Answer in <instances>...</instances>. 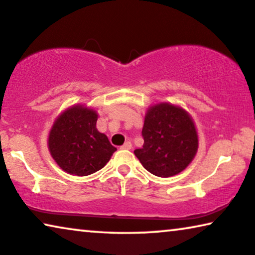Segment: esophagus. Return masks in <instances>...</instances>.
Listing matches in <instances>:
<instances>
[{
    "instance_id": "esophagus-1",
    "label": "esophagus",
    "mask_w": 255,
    "mask_h": 255,
    "mask_svg": "<svg viewBox=\"0 0 255 255\" xmlns=\"http://www.w3.org/2000/svg\"><path fill=\"white\" fill-rule=\"evenodd\" d=\"M121 149H123V150H130L131 149V143L129 141L125 142V144L121 145Z\"/></svg>"
}]
</instances>
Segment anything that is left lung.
<instances>
[{
	"mask_svg": "<svg viewBox=\"0 0 255 255\" xmlns=\"http://www.w3.org/2000/svg\"><path fill=\"white\" fill-rule=\"evenodd\" d=\"M144 143L134 153L143 167L160 178L179 174L194 159L199 136L194 120L181 106L159 103L146 110Z\"/></svg>",
	"mask_w": 255,
	"mask_h": 255,
	"instance_id": "left-lung-1",
	"label": "left lung"
}]
</instances>
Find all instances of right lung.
I'll return each mask as SVG.
<instances>
[{
  "label": "right lung",
  "mask_w": 255,
  "mask_h": 255,
  "mask_svg": "<svg viewBox=\"0 0 255 255\" xmlns=\"http://www.w3.org/2000/svg\"><path fill=\"white\" fill-rule=\"evenodd\" d=\"M98 113L83 104L68 107L48 134V150L61 170L85 177L102 170L117 148L96 127Z\"/></svg>",
  "instance_id": "add662e5"
}]
</instances>
